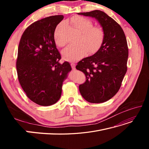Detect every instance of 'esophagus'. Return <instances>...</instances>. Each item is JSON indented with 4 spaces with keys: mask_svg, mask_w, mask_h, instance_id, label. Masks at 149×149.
Listing matches in <instances>:
<instances>
[{
    "mask_svg": "<svg viewBox=\"0 0 149 149\" xmlns=\"http://www.w3.org/2000/svg\"><path fill=\"white\" fill-rule=\"evenodd\" d=\"M71 66L72 69H73V70H75V64L71 63Z\"/></svg>",
    "mask_w": 149,
    "mask_h": 149,
    "instance_id": "esophagus-1",
    "label": "esophagus"
}]
</instances>
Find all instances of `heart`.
Instances as JSON below:
<instances>
[{"label":"heart","mask_w":149,"mask_h":149,"mask_svg":"<svg viewBox=\"0 0 149 149\" xmlns=\"http://www.w3.org/2000/svg\"><path fill=\"white\" fill-rule=\"evenodd\" d=\"M69 23L74 29L81 32V37L79 39V42L81 43L68 46L63 51L62 55L65 60L77 61L86 55L88 52L94 53L100 48L104 38V31L102 28L93 26L91 20L79 15L72 17ZM63 27V24H60L56 28L54 33L55 42L60 47L66 45L65 40L60 37V32Z\"/></svg>","instance_id":"obj_1"}]
</instances>
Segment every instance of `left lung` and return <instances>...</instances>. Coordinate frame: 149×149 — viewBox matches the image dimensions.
<instances>
[{
	"label": "left lung",
	"mask_w": 149,
	"mask_h": 149,
	"mask_svg": "<svg viewBox=\"0 0 149 149\" xmlns=\"http://www.w3.org/2000/svg\"><path fill=\"white\" fill-rule=\"evenodd\" d=\"M78 14L96 19L104 31V38L99 50L83 58L76 66L86 79L79 86V92L89 102H106L118 92L127 72V40L121 26L104 12L96 10Z\"/></svg>",
	"instance_id": "1"
}]
</instances>
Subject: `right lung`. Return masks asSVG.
<instances>
[{
  "mask_svg": "<svg viewBox=\"0 0 149 149\" xmlns=\"http://www.w3.org/2000/svg\"><path fill=\"white\" fill-rule=\"evenodd\" d=\"M63 15L46 17L31 24L22 35L18 48L17 71L21 86L31 101L40 106L55 104L61 95L63 82L71 67L59 63L54 33Z\"/></svg>",
  "mask_w": 149,
  "mask_h": 149,
  "instance_id": "obj_1",
  "label": "right lung"
}]
</instances>
